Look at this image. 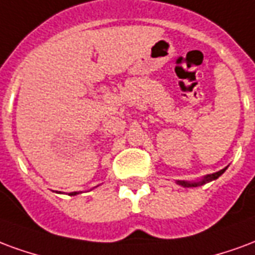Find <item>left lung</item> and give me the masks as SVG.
<instances>
[{"mask_svg": "<svg viewBox=\"0 0 255 255\" xmlns=\"http://www.w3.org/2000/svg\"><path fill=\"white\" fill-rule=\"evenodd\" d=\"M226 171V168L224 170H220L219 172H215V174H209V175H205L204 178H202L201 181L198 182H186V181H176V183L178 185H181V186L183 187H197V186H201V185H205V183H208V182L211 181H215V179H217L219 176L222 175L223 172Z\"/></svg>", "mask_w": 255, "mask_h": 255, "instance_id": "left-lung-1", "label": "left lung"}]
</instances>
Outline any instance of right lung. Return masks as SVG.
<instances>
[{"label": "right lung", "mask_w": 255, "mask_h": 255, "mask_svg": "<svg viewBox=\"0 0 255 255\" xmlns=\"http://www.w3.org/2000/svg\"><path fill=\"white\" fill-rule=\"evenodd\" d=\"M58 193V191H57ZM61 193V191H59ZM79 193H81V191H73V193H69V196H76V194H79Z\"/></svg>", "instance_id": "right-lung-1"}]
</instances>
